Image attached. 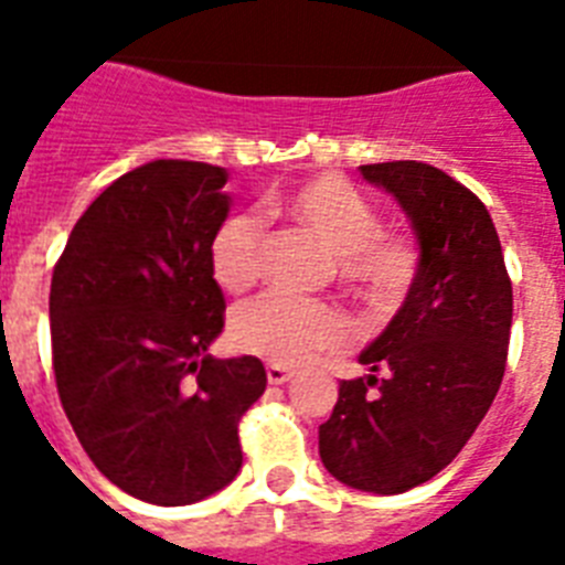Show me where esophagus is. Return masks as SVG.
Here are the masks:
<instances>
[{
  "mask_svg": "<svg viewBox=\"0 0 565 565\" xmlns=\"http://www.w3.org/2000/svg\"><path fill=\"white\" fill-rule=\"evenodd\" d=\"M290 377V366H281V363H269V366H266V381H269V384H287Z\"/></svg>",
  "mask_w": 565,
  "mask_h": 565,
  "instance_id": "34e87169",
  "label": "esophagus"
}]
</instances>
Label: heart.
I'll return each mask as SVG.
<instances>
[{"instance_id": "1", "label": "heart", "mask_w": 565, "mask_h": 565, "mask_svg": "<svg viewBox=\"0 0 565 565\" xmlns=\"http://www.w3.org/2000/svg\"><path fill=\"white\" fill-rule=\"evenodd\" d=\"M275 207L334 255L337 278L358 299L372 308H390L402 299L416 273V252L404 237L381 231V213L352 181L317 175L287 190ZM260 216L243 211L225 216L207 246L213 281L228 292L252 287L260 273ZM231 337L248 354L273 363H301L326 349H340L352 328L334 305L264 292L234 310Z\"/></svg>"}]
</instances>
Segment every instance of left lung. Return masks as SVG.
Returning a JSON list of instances; mask_svg holds the SVG:
<instances>
[{"mask_svg":"<svg viewBox=\"0 0 565 565\" xmlns=\"http://www.w3.org/2000/svg\"><path fill=\"white\" fill-rule=\"evenodd\" d=\"M361 175L398 202L419 264L404 305L358 358L372 375L340 384L331 419L319 425V457L352 490L398 495L446 469L490 411L513 287L472 190L419 161L366 163Z\"/></svg>","mask_w":565,"mask_h":565,"instance_id":"1","label":"left lung"}]
</instances>
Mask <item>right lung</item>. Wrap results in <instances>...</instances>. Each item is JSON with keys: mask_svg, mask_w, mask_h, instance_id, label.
Segmentation results:
<instances>
[{"mask_svg": "<svg viewBox=\"0 0 565 565\" xmlns=\"http://www.w3.org/2000/svg\"><path fill=\"white\" fill-rule=\"evenodd\" d=\"M228 170L149 161L75 222L52 273L57 395L96 469L149 504L207 499L243 466L239 416L264 363L207 354L222 334L207 246L228 216Z\"/></svg>", "mask_w": 565, "mask_h": 565, "instance_id": "1", "label": "right lung"}]
</instances>
